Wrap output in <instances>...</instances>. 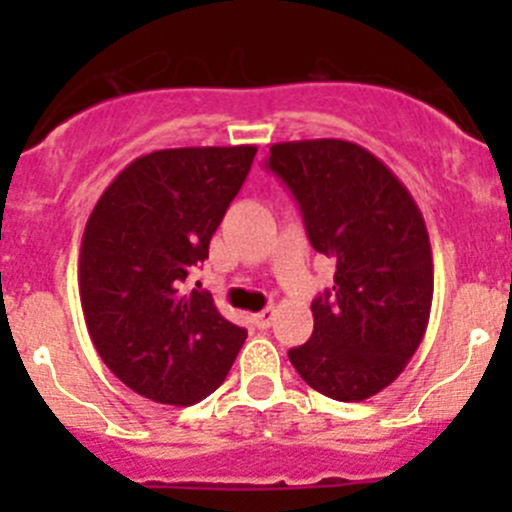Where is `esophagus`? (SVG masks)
Returning a JSON list of instances; mask_svg holds the SVG:
<instances>
[{"mask_svg": "<svg viewBox=\"0 0 512 512\" xmlns=\"http://www.w3.org/2000/svg\"><path fill=\"white\" fill-rule=\"evenodd\" d=\"M252 319H255L257 327H260V329H267V327H270V324H272V319H275V309H272V307L262 309V312H257L255 317H252Z\"/></svg>", "mask_w": 512, "mask_h": 512, "instance_id": "obj_1", "label": "esophagus"}]
</instances>
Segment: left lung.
Masks as SVG:
<instances>
[{
  "mask_svg": "<svg viewBox=\"0 0 512 512\" xmlns=\"http://www.w3.org/2000/svg\"><path fill=\"white\" fill-rule=\"evenodd\" d=\"M265 165L297 200L314 250L337 262L332 292L312 302V337L289 361L329 399H369L406 369L428 327L421 210L374 153L339 138L275 143Z\"/></svg>",
  "mask_w": 512,
  "mask_h": 512,
  "instance_id": "1",
  "label": "left lung"
}]
</instances>
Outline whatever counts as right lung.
Returning <instances> with one entry per match:
<instances>
[{"mask_svg": "<svg viewBox=\"0 0 512 512\" xmlns=\"http://www.w3.org/2000/svg\"><path fill=\"white\" fill-rule=\"evenodd\" d=\"M255 146L168 148L133 160L86 223L79 294L103 364L136 394L190 406L225 381L247 332L208 292L185 294L190 267L250 173Z\"/></svg>", "mask_w": 512, "mask_h": 512, "instance_id": "right-lung-1", "label": "right lung"}]
</instances>
